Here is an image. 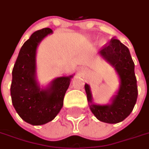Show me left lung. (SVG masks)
Here are the masks:
<instances>
[{
    "label": "left lung",
    "mask_w": 149,
    "mask_h": 149,
    "mask_svg": "<svg viewBox=\"0 0 149 149\" xmlns=\"http://www.w3.org/2000/svg\"><path fill=\"white\" fill-rule=\"evenodd\" d=\"M100 54L114 67L120 84L117 93L110 104L100 105L93 103L89 85L85 84L84 89L92 112L99 120L109 124L123 121L130 115L137 100L138 90L135 75L134 62L128 49L119 40L112 38L109 45L104 46Z\"/></svg>",
    "instance_id": "obj_1"
}]
</instances>
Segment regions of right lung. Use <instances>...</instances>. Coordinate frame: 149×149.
Wrapping results in <instances>:
<instances>
[{"instance_id":"right-lung-1","label":"right lung","mask_w":149,"mask_h":149,"mask_svg":"<svg viewBox=\"0 0 149 149\" xmlns=\"http://www.w3.org/2000/svg\"><path fill=\"white\" fill-rule=\"evenodd\" d=\"M52 30L36 31L24 43L13 68L12 103L22 120L33 125H45L55 118L63 107L65 93L72 76L54 79L45 89L36 80V52L40 42Z\"/></svg>"}]
</instances>
